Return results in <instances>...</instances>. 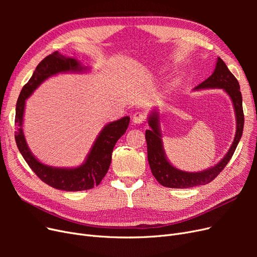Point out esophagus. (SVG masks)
<instances>
[{"mask_svg": "<svg viewBox=\"0 0 257 257\" xmlns=\"http://www.w3.org/2000/svg\"><path fill=\"white\" fill-rule=\"evenodd\" d=\"M146 120V114L144 111H136L133 114V122L136 124H142Z\"/></svg>", "mask_w": 257, "mask_h": 257, "instance_id": "esophagus-1", "label": "esophagus"}]
</instances>
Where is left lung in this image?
<instances>
[{"instance_id": "left-lung-1", "label": "left lung", "mask_w": 257, "mask_h": 257, "mask_svg": "<svg viewBox=\"0 0 257 257\" xmlns=\"http://www.w3.org/2000/svg\"><path fill=\"white\" fill-rule=\"evenodd\" d=\"M204 89H222L230 97L236 116V134L234 141H232L227 153L214 166L197 173H190L178 169L173 164H170V162L167 160L162 141L160 112L158 108H155L148 115V124L150 126V130L146 131L148 162H149L154 178L160 184L166 186V188L188 189L211 182L227 165L236 150L241 136H242L244 115L240 85L236 77L229 72L228 67L221 58H217L216 60L213 74L195 88V90Z\"/></svg>"}]
</instances>
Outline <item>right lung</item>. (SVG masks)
Wrapping results in <instances>:
<instances>
[{
  "label": "right lung",
  "mask_w": 257,
  "mask_h": 257,
  "mask_svg": "<svg viewBox=\"0 0 257 257\" xmlns=\"http://www.w3.org/2000/svg\"><path fill=\"white\" fill-rule=\"evenodd\" d=\"M89 69L88 66H83L81 62L75 58L65 57L59 51L53 52L36 66L32 77L22 88L17 100L15 139L18 149L36 176L57 190L77 192L90 190L98 185L109 169L113 147L118 139L125 133L130 123V116L127 115L107 123L99 132L84 162L77 167H54L44 164L31 152L23 133L26 100L45 80L52 76L62 73H83Z\"/></svg>",
  "instance_id": "1"
}]
</instances>
